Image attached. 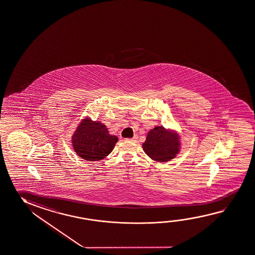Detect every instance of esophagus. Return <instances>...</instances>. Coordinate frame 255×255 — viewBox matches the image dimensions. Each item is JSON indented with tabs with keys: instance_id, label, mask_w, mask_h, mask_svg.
<instances>
[{
	"instance_id": "esophagus-1",
	"label": "esophagus",
	"mask_w": 255,
	"mask_h": 255,
	"mask_svg": "<svg viewBox=\"0 0 255 255\" xmlns=\"http://www.w3.org/2000/svg\"><path fill=\"white\" fill-rule=\"evenodd\" d=\"M126 140H127V141H135L137 140V136L134 135L133 138H128V139H126Z\"/></svg>"
}]
</instances>
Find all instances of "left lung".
<instances>
[{
    "label": "left lung",
    "mask_w": 255,
    "mask_h": 255,
    "mask_svg": "<svg viewBox=\"0 0 255 255\" xmlns=\"http://www.w3.org/2000/svg\"><path fill=\"white\" fill-rule=\"evenodd\" d=\"M176 133H172L162 126L156 127L147 134L142 143L145 153L159 162L168 161L174 158L179 150V139Z\"/></svg>",
    "instance_id": "8db88e82"
}]
</instances>
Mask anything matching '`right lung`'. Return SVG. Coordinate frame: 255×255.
Returning a JSON list of instances; mask_svg holds the SVG:
<instances>
[{"instance_id": "add662e5", "label": "right lung", "mask_w": 255, "mask_h": 255, "mask_svg": "<svg viewBox=\"0 0 255 255\" xmlns=\"http://www.w3.org/2000/svg\"><path fill=\"white\" fill-rule=\"evenodd\" d=\"M118 141L117 136L111 135L101 122L84 119L73 135L75 152L88 161L100 160L108 156Z\"/></svg>"}]
</instances>
